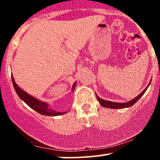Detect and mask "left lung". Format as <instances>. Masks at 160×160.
Instances as JSON below:
<instances>
[{
  "label": "left lung",
  "instance_id": "obj_1",
  "mask_svg": "<svg viewBox=\"0 0 160 160\" xmlns=\"http://www.w3.org/2000/svg\"><path fill=\"white\" fill-rule=\"evenodd\" d=\"M152 80V78H151ZM151 80L149 83H148V86L143 90L139 94L138 96L135 97V98L132 99L131 101H128L127 102H123V103H120V102H111V101H107V100H104V99L101 98L100 97H98V95H96L97 96V99H98V102L100 103V104L102 106H103L104 108H111V109H122V108H129L132 107L134 104L136 103L139 100V98L142 96L144 94L145 92H146L147 89H148V86H150V82H151Z\"/></svg>",
  "mask_w": 160,
  "mask_h": 160
}]
</instances>
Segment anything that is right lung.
Listing matches in <instances>:
<instances>
[{
	"label": "right lung",
	"instance_id": "right-lung-1",
	"mask_svg": "<svg viewBox=\"0 0 160 160\" xmlns=\"http://www.w3.org/2000/svg\"><path fill=\"white\" fill-rule=\"evenodd\" d=\"M11 78H12V84H13V87L14 89H15V91L16 94L18 95V96H19L25 104H27L29 107L32 108L33 110H34V111L38 112V113H39L40 114L45 116H51V117H56V116H60L68 113L67 111L58 112L52 109L51 108H49L48 103L43 102V101L39 100V99L35 98V97L32 96V95L27 93L26 92L24 91L22 89H21V88L16 84L12 74L11 75ZM76 83V82H74L71 91L74 90Z\"/></svg>",
	"mask_w": 160,
	"mask_h": 160
}]
</instances>
